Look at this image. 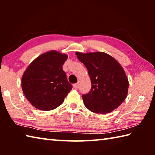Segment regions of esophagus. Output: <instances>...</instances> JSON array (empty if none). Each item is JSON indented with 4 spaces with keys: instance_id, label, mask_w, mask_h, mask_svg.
<instances>
[{
    "instance_id": "34e87169",
    "label": "esophagus",
    "mask_w": 155,
    "mask_h": 155,
    "mask_svg": "<svg viewBox=\"0 0 155 155\" xmlns=\"http://www.w3.org/2000/svg\"><path fill=\"white\" fill-rule=\"evenodd\" d=\"M78 87H79V84H78V83H76V84H74V85H73V87H74L75 90H78Z\"/></svg>"
}]
</instances>
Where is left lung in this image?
<instances>
[{
	"instance_id": "1",
	"label": "left lung",
	"mask_w": 155,
	"mask_h": 155,
	"mask_svg": "<svg viewBox=\"0 0 155 155\" xmlns=\"http://www.w3.org/2000/svg\"><path fill=\"white\" fill-rule=\"evenodd\" d=\"M87 68L91 87L82 95L85 106L97 114H109L126 99L128 80L124 69L114 57L103 52H76Z\"/></svg>"
}]
</instances>
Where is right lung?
I'll return each instance as SVG.
<instances>
[{
  "label": "right lung",
  "instance_id": "right-lung-1",
  "mask_svg": "<svg viewBox=\"0 0 155 155\" xmlns=\"http://www.w3.org/2000/svg\"><path fill=\"white\" fill-rule=\"evenodd\" d=\"M67 59L66 54L50 51L38 56L27 68L21 85L25 97L36 109H56L72 90L62 68Z\"/></svg>",
  "mask_w": 155,
  "mask_h": 155
}]
</instances>
